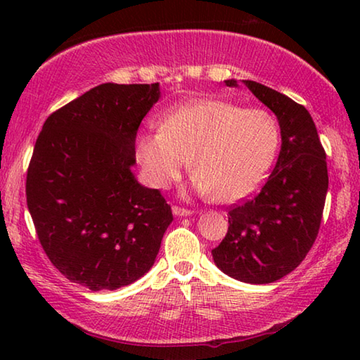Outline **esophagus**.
<instances>
[{"mask_svg":"<svg viewBox=\"0 0 360 360\" xmlns=\"http://www.w3.org/2000/svg\"><path fill=\"white\" fill-rule=\"evenodd\" d=\"M173 214L174 216H191L192 211L187 208H181V206H173Z\"/></svg>","mask_w":360,"mask_h":360,"instance_id":"34e87169","label":"esophagus"}]
</instances>
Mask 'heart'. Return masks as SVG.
<instances>
[{
	"mask_svg": "<svg viewBox=\"0 0 360 360\" xmlns=\"http://www.w3.org/2000/svg\"><path fill=\"white\" fill-rule=\"evenodd\" d=\"M278 144L279 125L270 111L210 98L178 108L155 131L139 133L136 157L157 188L178 181L191 157L195 188L235 203L262 184Z\"/></svg>",
	"mask_w": 360,
	"mask_h": 360,
	"instance_id": "heart-1",
	"label": "heart"
}]
</instances>
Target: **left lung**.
Instances as JSON below:
<instances>
[{
	"label": "left lung",
	"instance_id": "1",
	"mask_svg": "<svg viewBox=\"0 0 360 360\" xmlns=\"http://www.w3.org/2000/svg\"><path fill=\"white\" fill-rule=\"evenodd\" d=\"M243 82L276 114L283 144L260 191L230 206L227 235L211 252L229 276L268 284L295 270L318 238L328 188L326 150L307 108L266 85Z\"/></svg>",
	"mask_w": 360,
	"mask_h": 360
}]
</instances>
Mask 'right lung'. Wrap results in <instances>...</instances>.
<instances>
[{
  "mask_svg": "<svg viewBox=\"0 0 360 360\" xmlns=\"http://www.w3.org/2000/svg\"><path fill=\"white\" fill-rule=\"evenodd\" d=\"M158 84H101L49 115L27 172V205L52 265L90 290L141 278L173 221L158 188L139 186V124Z\"/></svg>",
  "mask_w": 360,
  "mask_h": 360,
  "instance_id": "add662e5",
  "label": "right lung"
}]
</instances>
